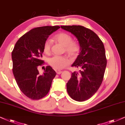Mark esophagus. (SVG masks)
Segmentation results:
<instances>
[{"label":"esophagus","instance_id":"esophagus-1","mask_svg":"<svg viewBox=\"0 0 125 125\" xmlns=\"http://www.w3.org/2000/svg\"><path fill=\"white\" fill-rule=\"evenodd\" d=\"M56 74H61V73H62V71H60V70H56Z\"/></svg>","mask_w":125,"mask_h":125}]
</instances>
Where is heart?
<instances>
[{
	"instance_id": "b5f03b06",
	"label": "heart",
	"mask_w": 125,
	"mask_h": 125,
	"mask_svg": "<svg viewBox=\"0 0 125 125\" xmlns=\"http://www.w3.org/2000/svg\"><path fill=\"white\" fill-rule=\"evenodd\" d=\"M54 40L64 46V51L71 57H75L81 51V45L77 41H73V37L66 32H59L56 34ZM52 41L47 39L43 44V51L49 54L51 51ZM49 63L53 69L61 70L71 63L70 60L67 56H54L49 59Z\"/></svg>"
}]
</instances>
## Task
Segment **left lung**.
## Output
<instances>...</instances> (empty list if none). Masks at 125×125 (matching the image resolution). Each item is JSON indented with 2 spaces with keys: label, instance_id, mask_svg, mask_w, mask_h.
I'll return each instance as SVG.
<instances>
[{
  "label": "left lung",
  "instance_id": "obj_1",
  "mask_svg": "<svg viewBox=\"0 0 125 125\" xmlns=\"http://www.w3.org/2000/svg\"><path fill=\"white\" fill-rule=\"evenodd\" d=\"M77 38L81 52L72 65L81 69L75 71L67 83V91L75 101L89 99L102 84L107 64L102 41L94 31L81 26H62Z\"/></svg>",
  "mask_w": 125,
  "mask_h": 125
}]
</instances>
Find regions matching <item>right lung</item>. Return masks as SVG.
<instances>
[{
  "mask_svg": "<svg viewBox=\"0 0 125 125\" xmlns=\"http://www.w3.org/2000/svg\"><path fill=\"white\" fill-rule=\"evenodd\" d=\"M59 28L58 26L34 28L18 39L12 51V72L18 87L33 100L42 99L48 94L56 75L50 66L40 75L38 67L44 63L42 57L44 42Z\"/></svg>",
  "mask_w": 125,
  "mask_h": 125,
  "instance_id": "right-lung-1",
  "label": "right lung"
}]
</instances>
